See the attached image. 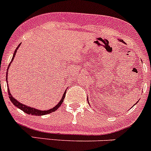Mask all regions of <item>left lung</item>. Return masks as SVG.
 Listing matches in <instances>:
<instances>
[{
  "mask_svg": "<svg viewBox=\"0 0 151 151\" xmlns=\"http://www.w3.org/2000/svg\"><path fill=\"white\" fill-rule=\"evenodd\" d=\"M120 41H121V42H123V43H124V41H123V40H120Z\"/></svg>",
  "mask_w": 151,
  "mask_h": 151,
  "instance_id": "left-lung-1",
  "label": "left lung"
}]
</instances>
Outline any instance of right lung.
Listing matches in <instances>:
<instances>
[{
    "label": "right lung",
    "instance_id": "add662e5",
    "mask_svg": "<svg viewBox=\"0 0 151 151\" xmlns=\"http://www.w3.org/2000/svg\"><path fill=\"white\" fill-rule=\"evenodd\" d=\"M21 46V44H19V45L18 46V47L16 48V50H15V52H14L13 54V58H12V61H11V62H10V64L12 63V61H13L14 59V57L15 56V54H16V52L17 50H18V47ZM10 64L9 65L8 67V69H7V73H6V81H7V73H8V70H9V67L10 66ZM66 92H67V90H65V92L64 93V95H63L62 98H61V101L58 102V104H57L56 106H55L54 107H52V108L50 109V110H38V109H35V108H33V107H28L27 105H25V104H23L22 103L19 102L18 101H17L16 99H15V98H14L13 96H12V94L10 93V92L9 91V88H8V94H9V99H10V101H12V104H14V105L15 106V107H17L18 108H19L20 110H23V111L24 112V113H27V114H31V115H35V116H43V115H46V114H50V113H52V112L55 111L56 110H58V107H60V106L61 105V104H62L63 101H64V97H65V95H66Z\"/></svg>",
    "mask_w": 151,
    "mask_h": 151
}]
</instances>
